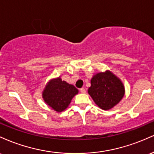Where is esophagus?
Masks as SVG:
<instances>
[{"label":"esophagus","mask_w":154,"mask_h":154,"mask_svg":"<svg viewBox=\"0 0 154 154\" xmlns=\"http://www.w3.org/2000/svg\"><path fill=\"white\" fill-rule=\"evenodd\" d=\"M79 91H80V93H86V91H85V88H80Z\"/></svg>","instance_id":"1"}]
</instances>
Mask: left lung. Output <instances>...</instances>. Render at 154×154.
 <instances>
[{"label": "left lung", "mask_w": 154, "mask_h": 154, "mask_svg": "<svg viewBox=\"0 0 154 154\" xmlns=\"http://www.w3.org/2000/svg\"><path fill=\"white\" fill-rule=\"evenodd\" d=\"M88 94L100 109L109 110L123 98L125 86L119 77L109 70L96 73L92 77Z\"/></svg>", "instance_id": "obj_1"}]
</instances>
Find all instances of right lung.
Instances as JSON below:
<instances>
[{"label":"right lung","mask_w":154,"mask_h":154,"mask_svg":"<svg viewBox=\"0 0 154 154\" xmlns=\"http://www.w3.org/2000/svg\"><path fill=\"white\" fill-rule=\"evenodd\" d=\"M79 91L73 85L62 80L60 77L51 79L44 88L42 97L45 103L57 112L64 111Z\"/></svg>","instance_id":"obj_1"}]
</instances>
